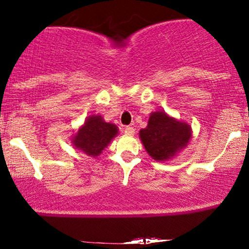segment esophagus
I'll list each match as a JSON object with an SVG mask.
<instances>
[{
	"instance_id": "34e87169",
	"label": "esophagus",
	"mask_w": 249,
	"mask_h": 249,
	"mask_svg": "<svg viewBox=\"0 0 249 249\" xmlns=\"http://www.w3.org/2000/svg\"><path fill=\"white\" fill-rule=\"evenodd\" d=\"M124 133L126 136H133L134 134V128L132 126H126L124 128Z\"/></svg>"
}]
</instances>
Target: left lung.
Wrapping results in <instances>:
<instances>
[{
	"label": "left lung",
	"mask_w": 249,
	"mask_h": 249,
	"mask_svg": "<svg viewBox=\"0 0 249 249\" xmlns=\"http://www.w3.org/2000/svg\"><path fill=\"white\" fill-rule=\"evenodd\" d=\"M139 137L154 160L165 161L187 146L192 130L186 123L177 121L164 111H157L151 113L147 126L139 131Z\"/></svg>",
	"instance_id": "1"
}]
</instances>
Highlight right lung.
Masks as SVG:
<instances>
[{"instance_id":"obj_1","label":"right lung","mask_w":249,"mask_h":249,"mask_svg":"<svg viewBox=\"0 0 249 249\" xmlns=\"http://www.w3.org/2000/svg\"><path fill=\"white\" fill-rule=\"evenodd\" d=\"M118 133V127L103 119L102 116H89L84 125L72 137L73 146L90 157H97Z\"/></svg>"}]
</instances>
